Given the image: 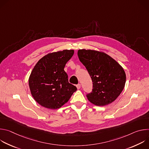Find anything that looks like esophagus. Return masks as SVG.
Instances as JSON below:
<instances>
[{
	"label": "esophagus",
	"instance_id": "obj_1",
	"mask_svg": "<svg viewBox=\"0 0 149 149\" xmlns=\"http://www.w3.org/2000/svg\"><path fill=\"white\" fill-rule=\"evenodd\" d=\"M76 87H77V89H80V88H81V84H77V86H76Z\"/></svg>",
	"mask_w": 149,
	"mask_h": 149
}]
</instances>
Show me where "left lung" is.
Masks as SVG:
<instances>
[{"label": "left lung", "mask_w": 149, "mask_h": 149, "mask_svg": "<svg viewBox=\"0 0 149 149\" xmlns=\"http://www.w3.org/2000/svg\"><path fill=\"white\" fill-rule=\"evenodd\" d=\"M78 56L93 81L92 92L87 94L88 100L98 106L108 105L115 101L125 86L126 75L123 67L102 52L79 49Z\"/></svg>", "instance_id": "obj_1"}]
</instances>
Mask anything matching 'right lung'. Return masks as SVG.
<instances>
[{"instance_id":"obj_1","label":"right lung","mask_w":149,"mask_h":149,"mask_svg":"<svg viewBox=\"0 0 149 149\" xmlns=\"http://www.w3.org/2000/svg\"><path fill=\"white\" fill-rule=\"evenodd\" d=\"M74 50L48 54L36 63L29 78V86L35 100L42 107L57 109L68 101L77 87L69 83L64 71Z\"/></svg>"}]
</instances>
